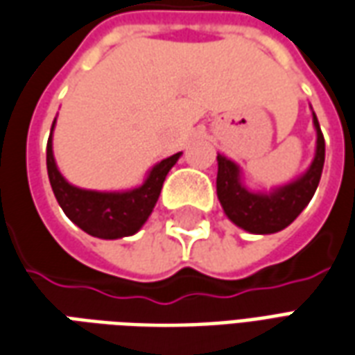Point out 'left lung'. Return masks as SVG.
I'll use <instances>...</instances> for the list:
<instances>
[{
    "instance_id": "8db88e82",
    "label": "left lung",
    "mask_w": 355,
    "mask_h": 355,
    "mask_svg": "<svg viewBox=\"0 0 355 355\" xmlns=\"http://www.w3.org/2000/svg\"><path fill=\"white\" fill-rule=\"evenodd\" d=\"M315 128V155L308 170L296 180L271 191H252L243 182L239 164L223 155H218L216 191L223 212L241 230L254 235H270L285 230L300 216L318 189L325 164V139L318 116L311 110Z\"/></svg>"
}]
</instances>
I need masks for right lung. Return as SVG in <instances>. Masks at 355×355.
I'll list each match as a JSON object with an SVG mask.
<instances>
[{"instance_id":"add662e5","label":"right lung","mask_w":355,"mask_h":355,"mask_svg":"<svg viewBox=\"0 0 355 355\" xmlns=\"http://www.w3.org/2000/svg\"><path fill=\"white\" fill-rule=\"evenodd\" d=\"M55 122L57 118L53 120L47 141V175L62 212L67 214L70 222L76 223L80 230H84L92 237L122 239L137 233L143 223L149 220L166 175L178 162V158L182 157V153H175L153 166L139 187L125 191L82 189L67 182L57 168L53 157Z\"/></svg>"}]
</instances>
